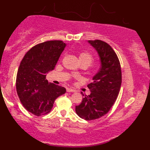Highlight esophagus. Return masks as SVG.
<instances>
[{
    "mask_svg": "<svg viewBox=\"0 0 150 150\" xmlns=\"http://www.w3.org/2000/svg\"><path fill=\"white\" fill-rule=\"evenodd\" d=\"M66 91L67 92H75V90L71 89V88H67Z\"/></svg>",
    "mask_w": 150,
    "mask_h": 150,
    "instance_id": "obj_1",
    "label": "esophagus"
}]
</instances>
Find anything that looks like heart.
Segmentation results:
<instances>
[{"label":"heart","instance_id":"obj_1","mask_svg":"<svg viewBox=\"0 0 150 150\" xmlns=\"http://www.w3.org/2000/svg\"><path fill=\"white\" fill-rule=\"evenodd\" d=\"M79 60L80 61H87L90 65L93 61V57L90 53L87 52H82L79 54Z\"/></svg>","mask_w":150,"mask_h":150}]
</instances>
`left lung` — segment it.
<instances>
[{"instance_id":"obj_1","label":"left lung","mask_w":150,"mask_h":150,"mask_svg":"<svg viewBox=\"0 0 150 150\" xmlns=\"http://www.w3.org/2000/svg\"><path fill=\"white\" fill-rule=\"evenodd\" d=\"M99 55L101 67L87 85L91 93L85 96L81 104L76 106L80 117L89 121L100 118L109 111L117 98L122 84L120 61L110 45L103 41L89 40Z\"/></svg>"}]
</instances>
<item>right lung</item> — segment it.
Here are the masks:
<instances>
[{"label": "right lung", "mask_w": 150, "mask_h": 150, "mask_svg": "<svg viewBox=\"0 0 150 150\" xmlns=\"http://www.w3.org/2000/svg\"><path fill=\"white\" fill-rule=\"evenodd\" d=\"M66 44L60 40L37 44L26 53L16 76V91L25 109L36 116L52 110L54 100L66 92L65 88L48 83L47 73L54 69Z\"/></svg>", "instance_id": "add662e5"}]
</instances>
